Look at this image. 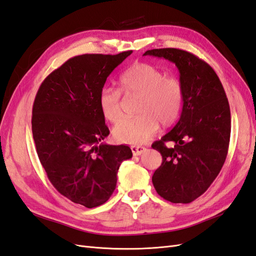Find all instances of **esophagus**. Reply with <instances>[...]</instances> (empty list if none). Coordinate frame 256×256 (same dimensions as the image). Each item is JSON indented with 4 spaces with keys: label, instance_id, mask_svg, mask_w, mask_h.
I'll use <instances>...</instances> for the list:
<instances>
[{
    "label": "esophagus",
    "instance_id": "1",
    "mask_svg": "<svg viewBox=\"0 0 256 256\" xmlns=\"http://www.w3.org/2000/svg\"><path fill=\"white\" fill-rule=\"evenodd\" d=\"M130 149H132V152L134 156H140L144 152H145V147L142 146H132L130 147Z\"/></svg>",
    "mask_w": 256,
    "mask_h": 256
}]
</instances>
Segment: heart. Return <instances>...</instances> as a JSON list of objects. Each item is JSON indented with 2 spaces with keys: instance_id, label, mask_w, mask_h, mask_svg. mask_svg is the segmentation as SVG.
Returning <instances> with one entry per match:
<instances>
[{
  "instance_id": "heart-1",
  "label": "heart",
  "mask_w": 256,
  "mask_h": 256,
  "mask_svg": "<svg viewBox=\"0 0 256 256\" xmlns=\"http://www.w3.org/2000/svg\"><path fill=\"white\" fill-rule=\"evenodd\" d=\"M121 90L126 96H140L137 114L133 119H123L114 128L116 140L140 145L154 136L159 128L176 122L184 104V86L176 76H166L154 66L137 62L123 72L119 78ZM102 116L116 123L122 116L121 92L104 86L98 95Z\"/></svg>"
}]
</instances>
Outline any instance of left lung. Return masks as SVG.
I'll return each mask as SVG.
<instances>
[{"instance_id":"1","label":"left lung","mask_w":256,"mask_h":256,"mask_svg":"<svg viewBox=\"0 0 256 256\" xmlns=\"http://www.w3.org/2000/svg\"><path fill=\"white\" fill-rule=\"evenodd\" d=\"M175 64L184 86V104L176 126L152 148L162 156L152 184L163 199L189 203L212 184L226 160L230 138V109L224 88L210 64L178 48L147 50ZM171 142L174 146L165 145Z\"/></svg>"}]
</instances>
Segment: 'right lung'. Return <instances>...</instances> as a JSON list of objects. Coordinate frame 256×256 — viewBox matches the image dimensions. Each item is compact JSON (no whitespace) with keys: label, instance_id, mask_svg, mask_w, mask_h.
Returning a JSON list of instances; mask_svg holds the SVG:
<instances>
[{"label":"right lung","instance_id":"1","mask_svg":"<svg viewBox=\"0 0 256 256\" xmlns=\"http://www.w3.org/2000/svg\"><path fill=\"white\" fill-rule=\"evenodd\" d=\"M132 53L70 58L36 96L31 123L38 159L57 190L85 208L110 198L121 163L133 156L128 146L102 142L109 130L98 104L107 78Z\"/></svg>","mask_w":256,"mask_h":256}]
</instances>
